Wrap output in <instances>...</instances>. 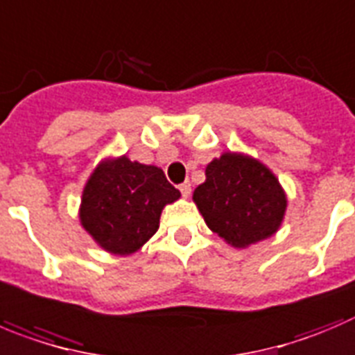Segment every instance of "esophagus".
Segmentation results:
<instances>
[{
  "label": "esophagus",
  "mask_w": 355,
  "mask_h": 355,
  "mask_svg": "<svg viewBox=\"0 0 355 355\" xmlns=\"http://www.w3.org/2000/svg\"><path fill=\"white\" fill-rule=\"evenodd\" d=\"M178 189H180V193L184 198L191 196V184H189V182H184V184H182Z\"/></svg>",
  "instance_id": "1"
}]
</instances>
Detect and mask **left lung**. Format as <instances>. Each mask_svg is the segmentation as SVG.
I'll return each instance as SVG.
<instances>
[{
	"label": "left lung",
	"mask_w": 355,
	"mask_h": 355,
	"mask_svg": "<svg viewBox=\"0 0 355 355\" xmlns=\"http://www.w3.org/2000/svg\"><path fill=\"white\" fill-rule=\"evenodd\" d=\"M193 201L211 233L234 248L273 236L284 223L287 194L273 171L241 152H223L205 168Z\"/></svg>",
	"instance_id": "obj_1"
}]
</instances>
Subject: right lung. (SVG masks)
<instances>
[{
	"label": "right lung",
	"instance_id": "right-lung-1",
	"mask_svg": "<svg viewBox=\"0 0 355 355\" xmlns=\"http://www.w3.org/2000/svg\"><path fill=\"white\" fill-rule=\"evenodd\" d=\"M178 198L161 168L128 155L105 157L85 182L78 218L103 250L131 256L159 230L162 208Z\"/></svg>",
	"mask_w": 355,
	"mask_h": 355
}]
</instances>
